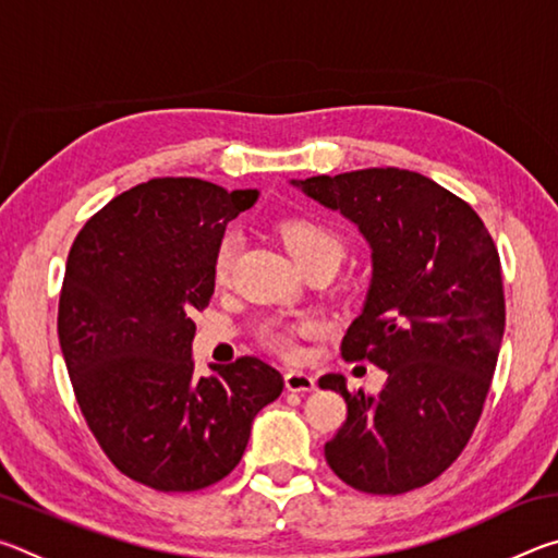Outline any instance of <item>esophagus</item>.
Instances as JSON below:
<instances>
[{"mask_svg": "<svg viewBox=\"0 0 558 558\" xmlns=\"http://www.w3.org/2000/svg\"><path fill=\"white\" fill-rule=\"evenodd\" d=\"M286 389L295 391V393L313 391L315 389V376L307 374V372L290 369V372H286Z\"/></svg>", "mask_w": 558, "mask_h": 558, "instance_id": "esophagus-1", "label": "esophagus"}]
</instances>
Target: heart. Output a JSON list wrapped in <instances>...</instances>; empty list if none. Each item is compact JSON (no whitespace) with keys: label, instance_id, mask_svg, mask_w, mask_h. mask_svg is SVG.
<instances>
[{"label":"heart","instance_id":"heart-1","mask_svg":"<svg viewBox=\"0 0 558 558\" xmlns=\"http://www.w3.org/2000/svg\"><path fill=\"white\" fill-rule=\"evenodd\" d=\"M278 239L286 245L288 253L295 258L302 268H310L317 260L325 258H342L344 243L342 235L329 226L327 221L317 219V216L307 214H292L280 219L276 223ZM235 251H239V239L235 233H223L219 243H216L214 256H211V280L216 286H223L229 280L235 260ZM315 335L313 323H272L260 329V344L268 347L270 352H276L286 359H298L300 356V342L305 337Z\"/></svg>","mask_w":558,"mask_h":558}]
</instances>
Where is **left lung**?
Instances as JSON below:
<instances>
[{
  "label": "left lung",
  "mask_w": 558,
  "mask_h": 558,
  "mask_svg": "<svg viewBox=\"0 0 558 558\" xmlns=\"http://www.w3.org/2000/svg\"><path fill=\"white\" fill-rule=\"evenodd\" d=\"M302 192L352 219L372 245L364 313L342 339L347 362L389 374L376 396L349 391L325 442L327 465L359 493L403 495L446 472L472 438L505 335L502 266L475 209L399 167L319 174Z\"/></svg>",
  "instance_id": "left-lung-1"
}]
</instances>
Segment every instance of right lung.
Segmentation results:
<instances>
[{
  "instance_id": "right-lung-1",
  "label": "right lung",
  "mask_w": 558,
  "mask_h": 558,
  "mask_svg": "<svg viewBox=\"0 0 558 558\" xmlns=\"http://www.w3.org/2000/svg\"><path fill=\"white\" fill-rule=\"evenodd\" d=\"M256 199V189L157 177L93 214L71 245L59 342L75 401L112 465L159 493L229 475L286 386L256 356L194 374L192 315L214 295V248Z\"/></svg>"
}]
</instances>
